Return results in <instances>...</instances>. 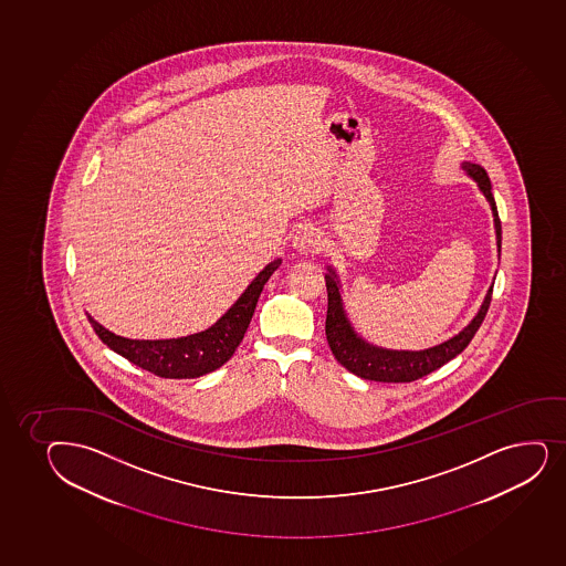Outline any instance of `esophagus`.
Instances as JSON below:
<instances>
[{"label":"esophagus","mask_w":566,"mask_h":566,"mask_svg":"<svg viewBox=\"0 0 566 566\" xmlns=\"http://www.w3.org/2000/svg\"><path fill=\"white\" fill-rule=\"evenodd\" d=\"M321 245H323V240H321V232L317 228H300L296 235H294L293 248L300 253H315L321 249Z\"/></svg>","instance_id":"obj_1"}]
</instances>
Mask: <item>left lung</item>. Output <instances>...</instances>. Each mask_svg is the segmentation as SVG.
Instances as JSON below:
<instances>
[{
	"instance_id": "obj_1",
	"label": "left lung",
	"mask_w": 566,
	"mask_h": 566,
	"mask_svg": "<svg viewBox=\"0 0 566 566\" xmlns=\"http://www.w3.org/2000/svg\"><path fill=\"white\" fill-rule=\"evenodd\" d=\"M462 169H467L468 176L478 182V187L493 209L496 245H499V254H501V219H499L496 203H494L493 192H491L488 171L478 164L470 163H462ZM325 280L326 291H328L325 331L332 355L344 366L345 370L352 371L355 376L370 379V381H384V384H410L419 377L429 376L430 371L438 370L440 366L464 352L483 323V318L488 315L491 296H493V285H491L483 304H481L480 312L472 318V323L448 342L430 347V349H422V352H392V349H384V347H376V345L364 342L357 332L353 331L352 323L345 315L344 304H342L338 275L332 268H328Z\"/></svg>"
}]
</instances>
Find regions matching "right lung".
Here are the masks:
<instances>
[{
  "mask_svg": "<svg viewBox=\"0 0 566 566\" xmlns=\"http://www.w3.org/2000/svg\"><path fill=\"white\" fill-rule=\"evenodd\" d=\"M280 264L281 259L270 262L251 281L245 293L235 300L234 306L230 307L213 326H209L208 331L190 334L185 338L128 339L107 331L91 315L88 321L94 326V332L98 334V338L109 349L155 376L168 377V379H192V377L206 376L209 371L221 368L222 364L234 355L253 318L260 293Z\"/></svg>",
  "mask_w": 566,
  "mask_h": 566,
  "instance_id": "right-lung-1",
  "label": "right lung"
}]
</instances>
